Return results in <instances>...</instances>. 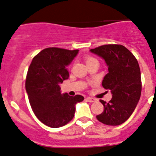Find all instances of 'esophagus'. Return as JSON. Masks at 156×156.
Masks as SVG:
<instances>
[{
  "instance_id": "obj_1",
  "label": "esophagus",
  "mask_w": 156,
  "mask_h": 156,
  "mask_svg": "<svg viewBox=\"0 0 156 156\" xmlns=\"http://www.w3.org/2000/svg\"><path fill=\"white\" fill-rule=\"evenodd\" d=\"M86 101H88V102L93 103V102H95V101H96V99L93 98V97H86Z\"/></svg>"
}]
</instances>
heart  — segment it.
I'll list each match as a JSON object with an SVG mask.
<instances>
[{
	"instance_id": "1",
	"label": "heart",
	"mask_w": 156,
	"mask_h": 156,
	"mask_svg": "<svg viewBox=\"0 0 156 156\" xmlns=\"http://www.w3.org/2000/svg\"><path fill=\"white\" fill-rule=\"evenodd\" d=\"M93 60H97V59H95V58L92 57V56H87V57H86V63H89V62H91V61H93Z\"/></svg>"
}]
</instances>
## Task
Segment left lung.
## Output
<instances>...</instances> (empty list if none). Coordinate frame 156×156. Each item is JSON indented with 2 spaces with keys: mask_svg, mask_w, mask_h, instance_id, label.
<instances>
[{
  "mask_svg": "<svg viewBox=\"0 0 156 156\" xmlns=\"http://www.w3.org/2000/svg\"><path fill=\"white\" fill-rule=\"evenodd\" d=\"M100 55L108 66L102 86L111 90L108 103L100 100L104 111L97 115L98 121L108 126L122 124L136 108L141 94V76L138 62L132 52L122 44H104L90 49Z\"/></svg>",
  "mask_w": 156,
  "mask_h": 156,
  "instance_id": "8db88e82",
  "label": "left lung"
}]
</instances>
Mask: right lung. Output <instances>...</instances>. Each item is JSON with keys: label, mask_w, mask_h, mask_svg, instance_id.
I'll list each match as a JSON object with an SVG mask.
<instances>
[{"label": "right lung", "mask_w": 156, "mask_h": 156, "mask_svg": "<svg viewBox=\"0 0 156 156\" xmlns=\"http://www.w3.org/2000/svg\"><path fill=\"white\" fill-rule=\"evenodd\" d=\"M78 52V49L44 48L34 57L28 69L25 86L31 108L41 122L52 128L71 121L75 104L84 100L81 95L61 94L59 87L68 78L67 67Z\"/></svg>", "instance_id": "add662e5"}]
</instances>
